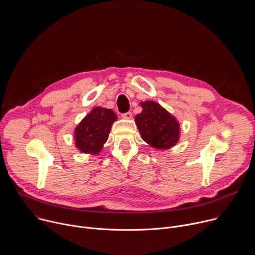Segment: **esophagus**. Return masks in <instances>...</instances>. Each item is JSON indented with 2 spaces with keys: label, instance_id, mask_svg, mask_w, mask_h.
<instances>
[{
  "label": "esophagus",
  "instance_id": "obj_1",
  "mask_svg": "<svg viewBox=\"0 0 255 255\" xmlns=\"http://www.w3.org/2000/svg\"><path fill=\"white\" fill-rule=\"evenodd\" d=\"M122 118H123V119H126V120H130V119L132 118V113H131V112L124 113V114H122Z\"/></svg>",
  "mask_w": 255,
  "mask_h": 255
}]
</instances>
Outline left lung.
I'll return each mask as SVG.
<instances>
[{
    "mask_svg": "<svg viewBox=\"0 0 255 255\" xmlns=\"http://www.w3.org/2000/svg\"><path fill=\"white\" fill-rule=\"evenodd\" d=\"M139 105L142 112L135 116V123L141 138L158 150L175 146L180 138L178 120L157 102L148 100Z\"/></svg>",
    "mask_w": 255,
    "mask_h": 255,
    "instance_id": "1",
    "label": "left lung"
}]
</instances>
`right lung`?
I'll return each instance as SVG.
<instances>
[{"label":"right lung","instance_id":"add662e5","mask_svg":"<svg viewBox=\"0 0 255 255\" xmlns=\"http://www.w3.org/2000/svg\"><path fill=\"white\" fill-rule=\"evenodd\" d=\"M117 115L111 109L95 107L74 131L76 147L86 154L98 155L110 134Z\"/></svg>","mask_w":255,"mask_h":255}]
</instances>
